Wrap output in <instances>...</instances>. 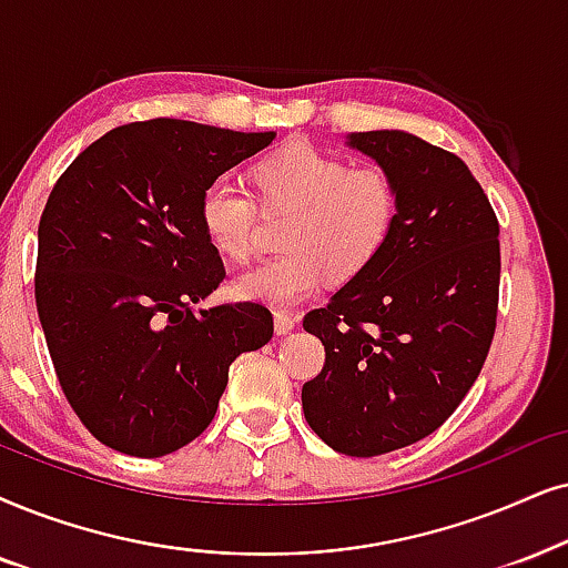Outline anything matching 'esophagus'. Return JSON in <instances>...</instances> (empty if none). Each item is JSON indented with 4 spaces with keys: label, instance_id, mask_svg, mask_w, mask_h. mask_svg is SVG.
I'll list each match as a JSON object with an SVG mask.
<instances>
[{
    "label": "esophagus",
    "instance_id": "1",
    "mask_svg": "<svg viewBox=\"0 0 568 568\" xmlns=\"http://www.w3.org/2000/svg\"><path fill=\"white\" fill-rule=\"evenodd\" d=\"M296 317L293 314H285V312H277L275 314V333L277 335H288L293 327H296Z\"/></svg>",
    "mask_w": 568,
    "mask_h": 568
}]
</instances>
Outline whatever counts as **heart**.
<instances>
[{"label":"heart","mask_w":568,"mask_h":568,"mask_svg":"<svg viewBox=\"0 0 568 568\" xmlns=\"http://www.w3.org/2000/svg\"><path fill=\"white\" fill-rule=\"evenodd\" d=\"M264 212H288L277 243L283 254L233 280L239 298L291 308L312 298L327 275L351 280L383 254L398 220L396 181L375 164H351L312 143H291L251 170ZM199 225L231 262L256 248V206L239 185L217 178L201 191Z\"/></svg>","instance_id":"1"}]
</instances>
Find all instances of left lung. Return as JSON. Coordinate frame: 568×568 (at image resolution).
<instances>
[{
	"label": "left lung",
	"instance_id": "obj_1",
	"mask_svg": "<svg viewBox=\"0 0 568 568\" xmlns=\"http://www.w3.org/2000/svg\"><path fill=\"white\" fill-rule=\"evenodd\" d=\"M396 181L383 254L304 317L325 367L301 390L308 427L346 456L406 448L456 412L498 317V220L456 154L404 131L351 133Z\"/></svg>",
	"mask_w": 568,
	"mask_h": 568
}]
</instances>
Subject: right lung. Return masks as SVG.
<instances>
[{
  "label": "right lung",
  "instance_id": "1",
  "mask_svg": "<svg viewBox=\"0 0 568 568\" xmlns=\"http://www.w3.org/2000/svg\"><path fill=\"white\" fill-rule=\"evenodd\" d=\"M275 139L189 120L120 125L62 172L39 222L36 308L85 429L156 458L204 433L243 351L272 337L262 304L193 308L225 277L201 191Z\"/></svg>",
  "mask_w": 568,
  "mask_h": 568
}]
</instances>
